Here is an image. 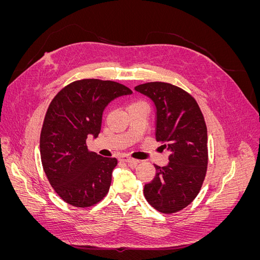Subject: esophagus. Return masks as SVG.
<instances>
[{"instance_id": "esophagus-1", "label": "esophagus", "mask_w": 260, "mask_h": 260, "mask_svg": "<svg viewBox=\"0 0 260 260\" xmlns=\"http://www.w3.org/2000/svg\"><path fill=\"white\" fill-rule=\"evenodd\" d=\"M119 160H120V161H124V162L129 164L130 166H132V167H136L137 165H138V162H139V160H138V159L131 158V157H128V156H120V157H119Z\"/></svg>"}]
</instances>
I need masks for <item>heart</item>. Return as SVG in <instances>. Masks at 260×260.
I'll use <instances>...</instances> for the list:
<instances>
[{
	"mask_svg": "<svg viewBox=\"0 0 260 260\" xmlns=\"http://www.w3.org/2000/svg\"><path fill=\"white\" fill-rule=\"evenodd\" d=\"M138 105H144V106H146V104L144 103L143 101H137V102H135V103H132V104H131L130 108H131V107H133V106H138Z\"/></svg>",
	"mask_w": 260,
	"mask_h": 260,
	"instance_id": "b5f03b06",
	"label": "heart"
}]
</instances>
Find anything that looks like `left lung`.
<instances>
[{"label": "left lung", "mask_w": 260, "mask_h": 260, "mask_svg": "<svg viewBox=\"0 0 260 260\" xmlns=\"http://www.w3.org/2000/svg\"><path fill=\"white\" fill-rule=\"evenodd\" d=\"M155 103L156 141L170 152L169 164L155 165L156 175L145 184L144 196L161 214H175L194 201L205 180L208 149L205 119L196 100L167 82L136 86Z\"/></svg>", "instance_id": "8db88e82"}]
</instances>
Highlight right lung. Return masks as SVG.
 I'll return each instance as SVG.
<instances>
[{"instance_id":"1","label":"right lung","mask_w":260,"mask_h":260,"mask_svg":"<svg viewBox=\"0 0 260 260\" xmlns=\"http://www.w3.org/2000/svg\"><path fill=\"white\" fill-rule=\"evenodd\" d=\"M131 93L115 81L82 79L52 100L40 135L41 161L54 191L69 205L91 207L108 193L118 161L89 151L86 139L99 136L109 102Z\"/></svg>"}]
</instances>
